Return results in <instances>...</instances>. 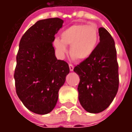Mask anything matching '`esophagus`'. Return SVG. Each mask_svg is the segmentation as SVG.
I'll return each instance as SVG.
<instances>
[{
	"instance_id": "34e87169",
	"label": "esophagus",
	"mask_w": 132,
	"mask_h": 132,
	"mask_svg": "<svg viewBox=\"0 0 132 132\" xmlns=\"http://www.w3.org/2000/svg\"><path fill=\"white\" fill-rule=\"evenodd\" d=\"M69 69H70V71H73V69H74V66H73V65H72V64H69Z\"/></svg>"
}]
</instances>
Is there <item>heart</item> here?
Returning a JSON list of instances; mask_svg holds the SVG:
<instances>
[{
    "label": "heart",
    "instance_id": "1",
    "mask_svg": "<svg viewBox=\"0 0 132 132\" xmlns=\"http://www.w3.org/2000/svg\"><path fill=\"white\" fill-rule=\"evenodd\" d=\"M61 39L55 38L54 45L61 56H65L70 45V54L78 61L88 59L96 49L99 40L97 27L94 24H76L67 27L61 34Z\"/></svg>",
    "mask_w": 132,
    "mask_h": 132
}]
</instances>
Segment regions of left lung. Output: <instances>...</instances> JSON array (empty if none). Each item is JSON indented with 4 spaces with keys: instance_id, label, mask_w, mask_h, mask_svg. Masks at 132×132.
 Masks as SVG:
<instances>
[{
    "instance_id": "left-lung-1",
    "label": "left lung",
    "mask_w": 132,
    "mask_h": 132,
    "mask_svg": "<svg viewBox=\"0 0 132 132\" xmlns=\"http://www.w3.org/2000/svg\"><path fill=\"white\" fill-rule=\"evenodd\" d=\"M98 33L100 43L93 54L73 69L80 78L79 102L90 113L106 110L116 96L119 87L114 41L104 27H100Z\"/></svg>"
}]
</instances>
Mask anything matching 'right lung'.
I'll return each instance as SVG.
<instances>
[{"mask_svg":"<svg viewBox=\"0 0 132 132\" xmlns=\"http://www.w3.org/2000/svg\"><path fill=\"white\" fill-rule=\"evenodd\" d=\"M63 23L58 18L39 20L20 42L14 74L16 93L24 106L38 114L53 110L70 71L66 61L56 59L52 46Z\"/></svg>","mask_w":132,"mask_h":132,"instance_id":"obj_1","label":"right lung"}]
</instances>
